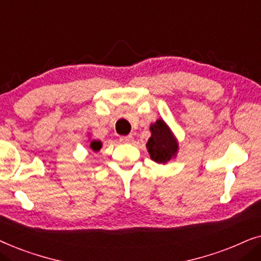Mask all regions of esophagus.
Segmentation results:
<instances>
[{
  "mask_svg": "<svg viewBox=\"0 0 261 261\" xmlns=\"http://www.w3.org/2000/svg\"><path fill=\"white\" fill-rule=\"evenodd\" d=\"M120 141L122 144H132L133 142V137L132 135H123V137H120Z\"/></svg>",
  "mask_w": 261,
  "mask_h": 261,
  "instance_id": "34e87169",
  "label": "esophagus"
}]
</instances>
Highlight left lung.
Wrapping results in <instances>:
<instances>
[{"label":"left lung","mask_w":261,"mask_h":261,"mask_svg":"<svg viewBox=\"0 0 261 261\" xmlns=\"http://www.w3.org/2000/svg\"><path fill=\"white\" fill-rule=\"evenodd\" d=\"M152 137L148 139L147 149L152 160L165 164L176 155L178 144L171 134V130L163 120H158L151 126Z\"/></svg>","instance_id":"obj_1"}]
</instances>
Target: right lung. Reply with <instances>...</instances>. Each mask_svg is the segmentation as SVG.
Segmentation results:
<instances>
[{
	"label": "right lung",
	"instance_id": "1",
	"mask_svg": "<svg viewBox=\"0 0 261 261\" xmlns=\"http://www.w3.org/2000/svg\"><path fill=\"white\" fill-rule=\"evenodd\" d=\"M90 147L92 148V151H95V152H97V151H99V149H101V147H102V144H101V141H96V140H94L90 144Z\"/></svg>",
	"mask_w": 261,
	"mask_h": 261
}]
</instances>
